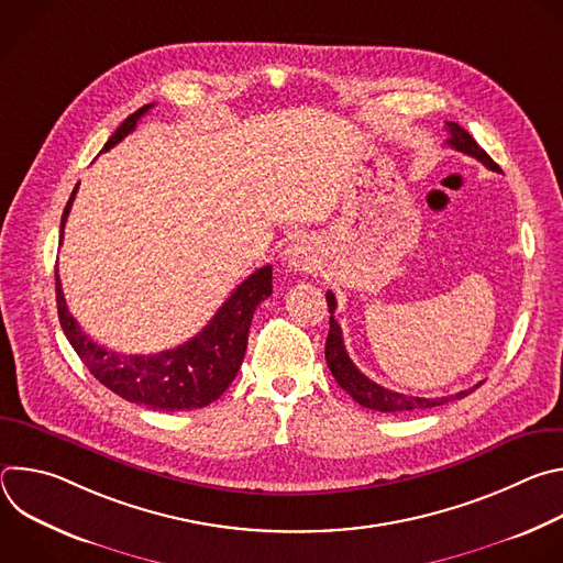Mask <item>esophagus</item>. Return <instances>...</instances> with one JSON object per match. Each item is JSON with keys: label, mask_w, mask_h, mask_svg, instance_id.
<instances>
[{"label": "esophagus", "mask_w": 563, "mask_h": 563, "mask_svg": "<svg viewBox=\"0 0 563 563\" xmlns=\"http://www.w3.org/2000/svg\"><path fill=\"white\" fill-rule=\"evenodd\" d=\"M283 256H285V263L294 269H307V267H311V261H313L311 247L305 243V240H296V243H291L283 252Z\"/></svg>", "instance_id": "34e87169"}]
</instances>
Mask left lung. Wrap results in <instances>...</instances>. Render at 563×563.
<instances>
[{"label": "left lung", "mask_w": 563, "mask_h": 563, "mask_svg": "<svg viewBox=\"0 0 563 563\" xmlns=\"http://www.w3.org/2000/svg\"><path fill=\"white\" fill-rule=\"evenodd\" d=\"M445 131L450 133V137L445 140L452 148L476 157L481 165H486L493 172H501L495 159L481 148L474 137L459 126L456 122H445ZM328 307H330V334H328V343H325V358H328V367L332 369L336 383L356 400L358 406L376 410V412H412V410H428V408H437L448 404L452 398H463L470 391H474L478 385L456 391L452 396H437V398H423V396H408L400 391H391L387 387H380L378 383L369 380L363 372H358V367L352 363L345 343H343V332L341 325L334 320V309H336V298L332 291H328Z\"/></svg>", "instance_id": "obj_1"}]
</instances>
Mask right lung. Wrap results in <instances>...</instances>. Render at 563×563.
<instances>
[{
	"label": "right lung",
	"instance_id": "1",
	"mask_svg": "<svg viewBox=\"0 0 563 563\" xmlns=\"http://www.w3.org/2000/svg\"><path fill=\"white\" fill-rule=\"evenodd\" d=\"M151 107L153 104H144L133 115H129L109 137L104 151L122 142ZM75 194L77 187L73 189L64 207L59 235H64V224ZM269 294L272 265H265L233 289V294L209 320V325L191 341L178 345L176 350L148 356L120 354L98 345L82 332V328H79V323L66 307L62 283L55 272L59 325L77 356L82 358L89 372L113 394L122 396L129 404L163 412L196 410L220 398V394L235 378L240 365H243L254 311Z\"/></svg>",
	"mask_w": 563,
	"mask_h": 563
}]
</instances>
